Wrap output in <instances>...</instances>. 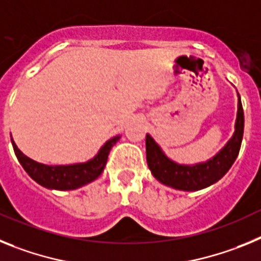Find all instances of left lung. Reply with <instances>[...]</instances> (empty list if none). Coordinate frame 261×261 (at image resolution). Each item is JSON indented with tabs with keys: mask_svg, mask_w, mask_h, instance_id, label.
I'll return each mask as SVG.
<instances>
[{
	"mask_svg": "<svg viewBox=\"0 0 261 261\" xmlns=\"http://www.w3.org/2000/svg\"><path fill=\"white\" fill-rule=\"evenodd\" d=\"M244 130V113L243 106L238 101V117L235 123L234 137L226 144L218 155H215L212 160L203 164H197L193 167L180 165L169 160L163 153L160 147L155 143V140L147 134L146 137V152L147 164L152 174L163 184L174 188L178 190H199L210 187L212 184L221 180L231 165L234 164L238 158Z\"/></svg>",
	"mask_w": 261,
	"mask_h": 261,
	"instance_id": "1",
	"label": "left lung"
}]
</instances>
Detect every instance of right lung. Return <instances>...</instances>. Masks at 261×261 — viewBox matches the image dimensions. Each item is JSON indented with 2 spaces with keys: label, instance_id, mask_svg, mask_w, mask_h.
<instances>
[{
  "label": "right lung",
  "instance_id": "add662e5",
  "mask_svg": "<svg viewBox=\"0 0 261 261\" xmlns=\"http://www.w3.org/2000/svg\"><path fill=\"white\" fill-rule=\"evenodd\" d=\"M119 138L121 137H114L109 140L108 143L99 149L96 158L84 163V164L55 165V167L34 162L18 149L17 144L13 142V139H11V143H13V148H14L18 162L21 163L24 171L38 184L49 188V189L72 190L85 184H89L102 173L106 163H108L109 152H110L112 147L119 140Z\"/></svg>",
  "mask_w": 261,
  "mask_h": 261
}]
</instances>
